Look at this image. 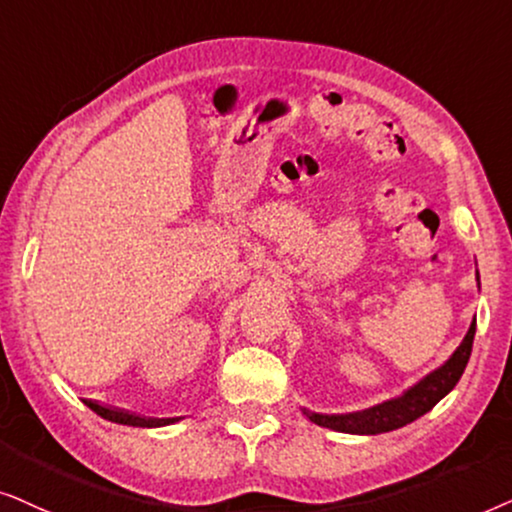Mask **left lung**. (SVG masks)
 I'll use <instances>...</instances> for the list:
<instances>
[{
    "instance_id": "left-lung-1",
    "label": "left lung",
    "mask_w": 512,
    "mask_h": 512,
    "mask_svg": "<svg viewBox=\"0 0 512 512\" xmlns=\"http://www.w3.org/2000/svg\"><path fill=\"white\" fill-rule=\"evenodd\" d=\"M473 337H475V320L470 323L468 335L463 337L459 349L452 353V358L438 370L428 374L426 379H421L419 384H414L410 391H405L400 398L386 400V403L374 405L370 410L353 412V414H316L306 412L313 424L332 428L339 433H356V435H377L388 433L395 428H403L412 424L414 419L424 417L426 412H431L435 405L440 403L452 388L459 384L463 370H466L470 351H473Z\"/></svg>"
}]
</instances>
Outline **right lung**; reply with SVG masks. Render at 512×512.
<instances>
[{
    "label": "right lung",
    "instance_id": "1",
    "mask_svg": "<svg viewBox=\"0 0 512 512\" xmlns=\"http://www.w3.org/2000/svg\"><path fill=\"white\" fill-rule=\"evenodd\" d=\"M84 403L91 407L95 414H100L102 419L114 421V424H124V426L156 428V426H168V424H173V421H177V419H145V417H138V414H131V412H124V410H112V407L98 405V403H93V400H84Z\"/></svg>",
    "mask_w": 512,
    "mask_h": 512
}]
</instances>
